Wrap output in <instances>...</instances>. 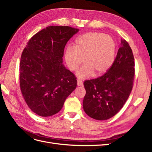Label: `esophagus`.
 Returning a JSON list of instances; mask_svg holds the SVG:
<instances>
[{"mask_svg": "<svg viewBox=\"0 0 152 152\" xmlns=\"http://www.w3.org/2000/svg\"><path fill=\"white\" fill-rule=\"evenodd\" d=\"M77 86H83V83H82V82L80 80H77Z\"/></svg>", "mask_w": 152, "mask_h": 152, "instance_id": "34e87169", "label": "esophagus"}]
</instances>
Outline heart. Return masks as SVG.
<instances>
[{"label": "heart", "mask_w": 152, "mask_h": 152, "mask_svg": "<svg viewBox=\"0 0 152 152\" xmlns=\"http://www.w3.org/2000/svg\"><path fill=\"white\" fill-rule=\"evenodd\" d=\"M116 44L110 36L99 32H91L80 36L75 48L69 47L65 53V59L70 70L75 71L84 61L86 65L76 72L80 79L93 74L101 76L107 73L115 61Z\"/></svg>", "instance_id": "1"}]
</instances>
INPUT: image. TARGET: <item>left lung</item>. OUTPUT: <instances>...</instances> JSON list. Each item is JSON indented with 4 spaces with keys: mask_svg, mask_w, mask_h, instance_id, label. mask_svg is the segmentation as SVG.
<instances>
[{
    "mask_svg": "<svg viewBox=\"0 0 152 152\" xmlns=\"http://www.w3.org/2000/svg\"><path fill=\"white\" fill-rule=\"evenodd\" d=\"M132 49L124 39L111 68L103 76L84 82V112L90 117L104 121L116 115L129 96L134 76Z\"/></svg>",
    "mask_w": 152,
    "mask_h": 152,
    "instance_id": "left-lung-1",
    "label": "left lung"
}]
</instances>
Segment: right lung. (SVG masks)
<instances>
[{
  "label": "right lung",
  "instance_id": "right-lung-1",
  "mask_svg": "<svg viewBox=\"0 0 152 152\" xmlns=\"http://www.w3.org/2000/svg\"><path fill=\"white\" fill-rule=\"evenodd\" d=\"M79 29L50 26L34 35L21 54L20 80L27 105L41 117L58 113L77 87L75 75L63 64L64 49Z\"/></svg>",
  "mask_w": 152,
  "mask_h": 152
}]
</instances>
